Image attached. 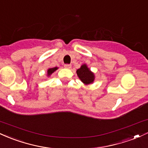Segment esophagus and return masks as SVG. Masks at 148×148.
Instances as JSON below:
<instances>
[{"instance_id": "esophagus-1", "label": "esophagus", "mask_w": 148, "mask_h": 148, "mask_svg": "<svg viewBox=\"0 0 148 148\" xmlns=\"http://www.w3.org/2000/svg\"><path fill=\"white\" fill-rule=\"evenodd\" d=\"M64 67H65L66 69H70L71 68V64H65V65H64Z\"/></svg>"}]
</instances>
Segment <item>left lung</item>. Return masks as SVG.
Listing matches in <instances>:
<instances>
[{
  "label": "left lung",
  "mask_w": 148,
  "mask_h": 148,
  "mask_svg": "<svg viewBox=\"0 0 148 148\" xmlns=\"http://www.w3.org/2000/svg\"><path fill=\"white\" fill-rule=\"evenodd\" d=\"M76 73L81 82L85 85L92 84L95 79V75L89 69V68H88L86 64H82L80 68L76 71Z\"/></svg>",
  "instance_id": "1"
}]
</instances>
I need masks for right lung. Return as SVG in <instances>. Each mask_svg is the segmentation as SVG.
Returning a JSON list of instances; mask_svg holds the SVG:
<instances>
[{"label":"right lung","mask_w":148,"mask_h":148,"mask_svg":"<svg viewBox=\"0 0 148 148\" xmlns=\"http://www.w3.org/2000/svg\"><path fill=\"white\" fill-rule=\"evenodd\" d=\"M59 68L58 67H54V68H49V69H48L47 70V77H49V76L52 75L53 73L55 72V71L57 70Z\"/></svg>","instance_id":"1"}]
</instances>
